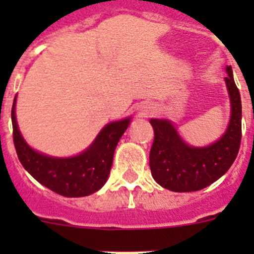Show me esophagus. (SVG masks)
I'll return each mask as SVG.
<instances>
[{
    "label": "esophagus",
    "mask_w": 254,
    "mask_h": 254,
    "mask_svg": "<svg viewBox=\"0 0 254 254\" xmlns=\"http://www.w3.org/2000/svg\"><path fill=\"white\" fill-rule=\"evenodd\" d=\"M143 112H145V114H151L152 113V108L151 107H147V108H143Z\"/></svg>",
    "instance_id": "1"
}]
</instances>
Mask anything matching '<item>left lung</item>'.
<instances>
[{"instance_id":"obj_1","label":"left lung","mask_w":254,"mask_h":254,"mask_svg":"<svg viewBox=\"0 0 254 254\" xmlns=\"http://www.w3.org/2000/svg\"><path fill=\"white\" fill-rule=\"evenodd\" d=\"M226 72L232 117L219 141L207 147H190L179 137L169 121H150L154 128L150 169L152 178L161 187L173 192L203 190L223 177L234 163L242 140V102L232 67H226Z\"/></svg>"}]
</instances>
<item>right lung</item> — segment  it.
Segmentation results:
<instances>
[{
    "mask_svg": "<svg viewBox=\"0 0 254 254\" xmlns=\"http://www.w3.org/2000/svg\"><path fill=\"white\" fill-rule=\"evenodd\" d=\"M16 100V98H15ZM15 100L11 109L13 145L22 167L40 185L64 197L94 193L107 182L117 143L129 125V118L107 125L86 151L73 158L58 159L34 151L24 141L15 118Z\"/></svg>",
    "mask_w": 254,
    "mask_h": 254,
    "instance_id": "add662e5",
    "label": "right lung"
}]
</instances>
